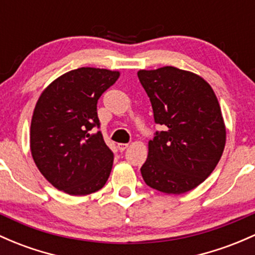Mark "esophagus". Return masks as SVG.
<instances>
[{
	"label": "esophagus",
	"instance_id": "34e87169",
	"mask_svg": "<svg viewBox=\"0 0 255 255\" xmlns=\"http://www.w3.org/2000/svg\"><path fill=\"white\" fill-rule=\"evenodd\" d=\"M117 147H119V150L122 152V151H125L126 149H127L128 144H119V145H117Z\"/></svg>",
	"mask_w": 255,
	"mask_h": 255
}]
</instances>
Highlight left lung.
Masks as SVG:
<instances>
[{"label":"left lung","instance_id":"8db88e82","mask_svg":"<svg viewBox=\"0 0 255 255\" xmlns=\"http://www.w3.org/2000/svg\"><path fill=\"white\" fill-rule=\"evenodd\" d=\"M153 119L166 130L149 141L140 168L146 185L180 195L211 175L223 155L226 128L214 91L191 71L174 66L139 70Z\"/></svg>","mask_w":255,"mask_h":255}]
</instances>
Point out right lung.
Segmentation results:
<instances>
[{"mask_svg":"<svg viewBox=\"0 0 255 255\" xmlns=\"http://www.w3.org/2000/svg\"><path fill=\"white\" fill-rule=\"evenodd\" d=\"M120 71L80 68L55 78L42 92L30 127V150L44 178L72 196L93 194L105 185L114 162L99 127L98 99Z\"/></svg>","mask_w":255,"mask_h":255,"instance_id":"obj_1","label":"right lung"}]
</instances>
